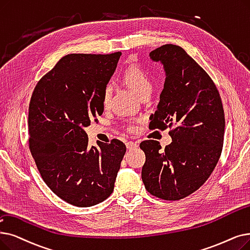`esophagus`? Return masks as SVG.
<instances>
[{"label": "esophagus", "instance_id": "esophagus-1", "mask_svg": "<svg viewBox=\"0 0 250 250\" xmlns=\"http://www.w3.org/2000/svg\"><path fill=\"white\" fill-rule=\"evenodd\" d=\"M137 147H138V144L132 142V141H129V142L126 143V148L127 149H134V148H137Z\"/></svg>", "mask_w": 250, "mask_h": 250}]
</instances>
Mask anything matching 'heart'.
<instances>
[{
	"instance_id": "1",
	"label": "heart",
	"mask_w": 250,
	"mask_h": 250,
	"mask_svg": "<svg viewBox=\"0 0 250 250\" xmlns=\"http://www.w3.org/2000/svg\"><path fill=\"white\" fill-rule=\"evenodd\" d=\"M122 80L138 96L145 92H151L152 90V83L148 77V74L138 66H131L126 68L122 75ZM110 96L111 90L109 86H106L102 96V103L104 107H107L108 104H109ZM131 129H134V126H132Z\"/></svg>"
}]
</instances>
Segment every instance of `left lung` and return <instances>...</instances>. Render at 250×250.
<instances>
[{"label":"left lung","mask_w":250,"mask_h":250,"mask_svg":"<svg viewBox=\"0 0 250 250\" xmlns=\"http://www.w3.org/2000/svg\"><path fill=\"white\" fill-rule=\"evenodd\" d=\"M149 56L166 71L149 127H172V142L165 150L154 140L140 144L146 155L142 181L153 196L180 200L198 190L218 164L225 134L223 104L209 75L183 48L167 44Z\"/></svg>","instance_id":"left-lung-1"}]
</instances>
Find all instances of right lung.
I'll list each match as a JSON object with an SVG mask.
<instances>
[{
  "mask_svg": "<svg viewBox=\"0 0 250 250\" xmlns=\"http://www.w3.org/2000/svg\"><path fill=\"white\" fill-rule=\"evenodd\" d=\"M121 52L68 54L37 83L28 108L29 149L47 186L79 208L113 192L126 151L119 140L89 145L84 127L101 115L103 91Z\"/></svg>",
  "mask_w": 250,
  "mask_h": 250,
  "instance_id": "obj_1",
  "label": "right lung"
}]
</instances>
